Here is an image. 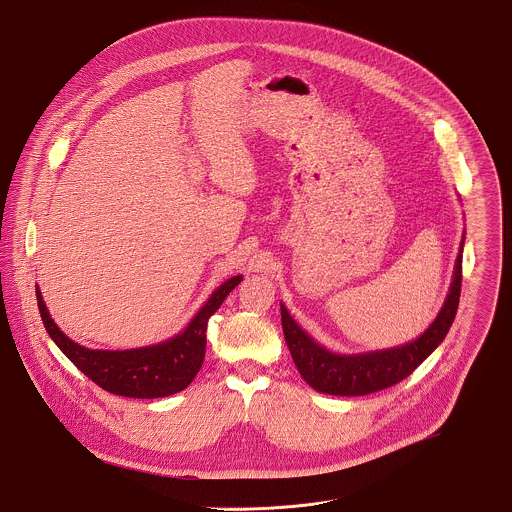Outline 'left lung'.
Here are the masks:
<instances>
[{"instance_id": "8db88e82", "label": "left lung", "mask_w": 512, "mask_h": 512, "mask_svg": "<svg viewBox=\"0 0 512 512\" xmlns=\"http://www.w3.org/2000/svg\"><path fill=\"white\" fill-rule=\"evenodd\" d=\"M462 251L464 239L442 310L421 337L401 347L374 353H331L317 345L280 304L284 339L300 376L317 392L329 395L374 394L407 378L444 341L456 317L462 288Z\"/></svg>"}]
</instances>
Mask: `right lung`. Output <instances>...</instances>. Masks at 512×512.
Masks as SVG:
<instances>
[{
	"label": "right lung",
	"mask_w": 512,
	"mask_h": 512,
	"mask_svg": "<svg viewBox=\"0 0 512 512\" xmlns=\"http://www.w3.org/2000/svg\"><path fill=\"white\" fill-rule=\"evenodd\" d=\"M241 278V275L232 276L220 288H216L191 323L173 339L130 351H93L81 347L66 337L54 323L39 288L37 302L50 339L89 380L111 394L154 399L177 394L195 380L204 360L208 319L222 306Z\"/></svg>",
	"instance_id": "1"
}]
</instances>
